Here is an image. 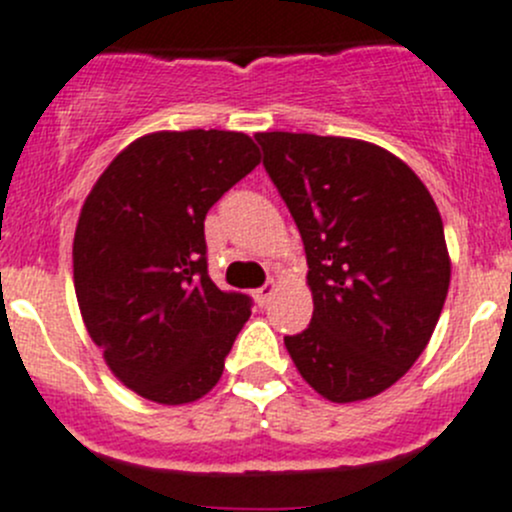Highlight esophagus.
<instances>
[{"mask_svg":"<svg viewBox=\"0 0 512 512\" xmlns=\"http://www.w3.org/2000/svg\"><path fill=\"white\" fill-rule=\"evenodd\" d=\"M275 292H277V285H275V280H267L265 285H262V287L257 289V292H255V299H257V304H260V307H265V304H270V299L275 297Z\"/></svg>","mask_w":512,"mask_h":512,"instance_id":"esophagus-1","label":"esophagus"}]
</instances>
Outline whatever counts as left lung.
<instances>
[{
	"mask_svg": "<svg viewBox=\"0 0 512 512\" xmlns=\"http://www.w3.org/2000/svg\"><path fill=\"white\" fill-rule=\"evenodd\" d=\"M255 141L309 265L312 322L285 337L287 352L324 399H371L414 366L441 317V213L414 170L374 143L285 131Z\"/></svg>",
	"mask_w": 512,
	"mask_h": 512,
	"instance_id": "8db88e82",
	"label": "left lung"
}]
</instances>
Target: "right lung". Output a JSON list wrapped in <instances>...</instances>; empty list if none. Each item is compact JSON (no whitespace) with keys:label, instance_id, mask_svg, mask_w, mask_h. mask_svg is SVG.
<instances>
[{"label":"right lung","instance_id":"obj_1","mask_svg":"<svg viewBox=\"0 0 512 512\" xmlns=\"http://www.w3.org/2000/svg\"><path fill=\"white\" fill-rule=\"evenodd\" d=\"M260 163L235 131H160L111 160L81 208L74 287L113 374L156 404L220 381L252 299L208 275L205 215Z\"/></svg>","mask_w":512,"mask_h":512}]
</instances>
